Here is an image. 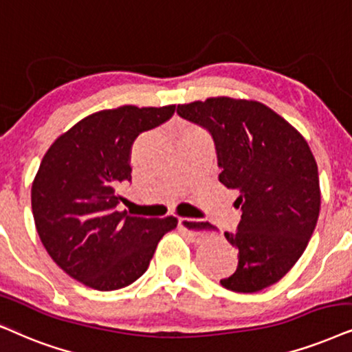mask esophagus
<instances>
[{"label": "esophagus", "instance_id": "esophagus-1", "mask_svg": "<svg viewBox=\"0 0 352 352\" xmlns=\"http://www.w3.org/2000/svg\"><path fill=\"white\" fill-rule=\"evenodd\" d=\"M179 226H180V229L185 230L191 242L199 243L208 237V232H204V230H198L195 221L190 219V217H179Z\"/></svg>", "mask_w": 352, "mask_h": 352}]
</instances>
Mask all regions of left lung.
Returning a JSON list of instances; mask_svg holds the SVG:
<instances>
[{
  "mask_svg": "<svg viewBox=\"0 0 352 352\" xmlns=\"http://www.w3.org/2000/svg\"><path fill=\"white\" fill-rule=\"evenodd\" d=\"M177 113L211 133L219 182L239 193L242 219L234 234L224 232L239 250V265L221 284L258 292L278 283L309 245L320 214L318 167L305 138L256 100L209 97L179 105Z\"/></svg>",
  "mask_w": 352,
  "mask_h": 352,
  "instance_id": "left-lung-1",
  "label": "left lung"
}]
</instances>
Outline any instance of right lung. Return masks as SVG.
I'll list each match as a JSON object with an SVG mask.
<instances>
[{
    "label": "right lung",
    "instance_id": "add662e5",
    "mask_svg": "<svg viewBox=\"0 0 352 352\" xmlns=\"http://www.w3.org/2000/svg\"><path fill=\"white\" fill-rule=\"evenodd\" d=\"M175 105H123L82 118L58 136L32 182L35 228L52 260L97 291L135 283L177 217L146 219L117 211L131 180L130 153L143 131L167 122Z\"/></svg>",
    "mask_w": 352,
    "mask_h": 352
}]
</instances>
